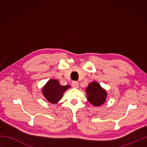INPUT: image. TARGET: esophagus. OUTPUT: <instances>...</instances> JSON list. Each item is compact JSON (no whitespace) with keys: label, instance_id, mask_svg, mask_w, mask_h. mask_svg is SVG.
<instances>
[{"label":"esophagus","instance_id":"34e87169","mask_svg":"<svg viewBox=\"0 0 147 147\" xmlns=\"http://www.w3.org/2000/svg\"><path fill=\"white\" fill-rule=\"evenodd\" d=\"M72 86L74 88H78L79 87V83L78 82H72Z\"/></svg>","mask_w":147,"mask_h":147}]
</instances>
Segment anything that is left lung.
Wrapping results in <instances>:
<instances>
[{"mask_svg":"<svg viewBox=\"0 0 147 147\" xmlns=\"http://www.w3.org/2000/svg\"><path fill=\"white\" fill-rule=\"evenodd\" d=\"M86 93L89 103L94 106L102 105L106 100L108 95L106 89L102 88L100 84L95 81L89 84L86 89Z\"/></svg>","mask_w":147,"mask_h":147,"instance_id":"obj_1","label":"left lung"}]
</instances>
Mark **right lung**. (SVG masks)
<instances>
[{"label": "right lung", "mask_w": 147, "mask_h": 147, "mask_svg": "<svg viewBox=\"0 0 147 147\" xmlns=\"http://www.w3.org/2000/svg\"><path fill=\"white\" fill-rule=\"evenodd\" d=\"M71 86H61L57 79H51L42 88V94L49 102L56 104L61 100L64 92Z\"/></svg>", "instance_id": "1"}]
</instances>
